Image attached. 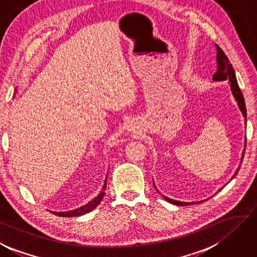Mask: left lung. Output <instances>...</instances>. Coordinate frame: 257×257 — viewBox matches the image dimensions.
I'll return each mask as SVG.
<instances>
[{
	"label": "left lung",
	"mask_w": 257,
	"mask_h": 257,
	"mask_svg": "<svg viewBox=\"0 0 257 257\" xmlns=\"http://www.w3.org/2000/svg\"><path fill=\"white\" fill-rule=\"evenodd\" d=\"M216 49H217V72L213 74L212 76V80L213 81H229L230 84V90L232 95H234L235 100L237 101V104H238V108L240 109L242 115H244V118L246 119V106H245V100H244V96H242V93L240 91V88L238 86V83H237L236 80V74L234 68H232V65L230 64L229 59H228L227 56L223 53L222 49L219 47L218 45H216ZM246 142V141H245ZM246 146V144H245ZM244 154H245V149L244 152H242V155H241V161L242 162V158H244ZM238 173V170L235 172L234 176L231 177V179H234V177ZM155 185V184H154ZM164 199L166 201H169L170 203H173L175 206H188V204H193L194 202H181V201H176V200L173 199H170V198H166L164 197Z\"/></svg>",
	"instance_id": "left-lung-1"
}]
</instances>
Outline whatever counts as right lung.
I'll return each instance as SVG.
<instances>
[{"instance_id":"add662e5","label":"right lung","mask_w":257,"mask_h":257,"mask_svg":"<svg viewBox=\"0 0 257 257\" xmlns=\"http://www.w3.org/2000/svg\"><path fill=\"white\" fill-rule=\"evenodd\" d=\"M106 188V179L104 181V184H103V188L100 191V193L97 197H95L93 200H91L90 202L84 204L81 208H77V209H74L71 210V211H63V212H55L53 211V213H55L56 216H59V217H78V216H83V214H85L87 212L92 211L93 209L96 208V206H99V203L102 201V199L104 197V190Z\"/></svg>"}]
</instances>
